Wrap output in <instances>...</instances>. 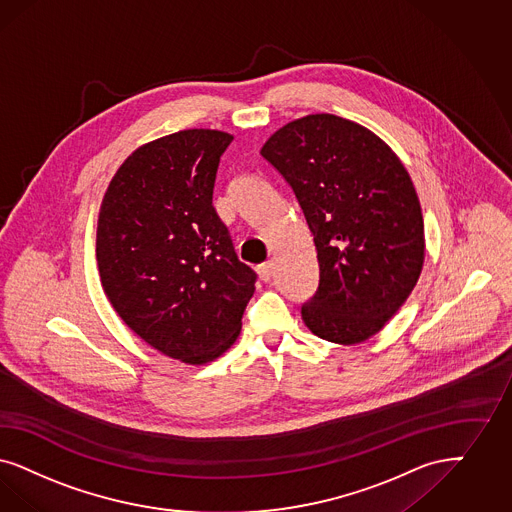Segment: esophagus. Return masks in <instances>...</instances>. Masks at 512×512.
<instances>
[{
    "label": "esophagus",
    "instance_id": "34e87169",
    "mask_svg": "<svg viewBox=\"0 0 512 512\" xmlns=\"http://www.w3.org/2000/svg\"><path fill=\"white\" fill-rule=\"evenodd\" d=\"M259 274L265 282H270L272 276H274V263L272 261H266L263 265L259 266Z\"/></svg>",
    "mask_w": 512,
    "mask_h": 512
}]
</instances>
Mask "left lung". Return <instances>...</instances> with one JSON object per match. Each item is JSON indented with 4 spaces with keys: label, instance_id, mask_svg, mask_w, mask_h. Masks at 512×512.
Instances as JSON below:
<instances>
[{
    "label": "left lung",
    "instance_id": "left-lung-1",
    "mask_svg": "<svg viewBox=\"0 0 512 512\" xmlns=\"http://www.w3.org/2000/svg\"><path fill=\"white\" fill-rule=\"evenodd\" d=\"M261 155L291 185L318 249L306 327L342 346L369 340L405 304L425 257L422 206L403 162L372 130L331 113L283 124Z\"/></svg>",
    "mask_w": 512,
    "mask_h": 512
}]
</instances>
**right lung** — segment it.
Masks as SVG:
<instances>
[{
	"instance_id": "obj_1",
	"label": "right lung",
	"mask_w": 512,
	"mask_h": 512,
	"mask_svg": "<svg viewBox=\"0 0 512 512\" xmlns=\"http://www.w3.org/2000/svg\"><path fill=\"white\" fill-rule=\"evenodd\" d=\"M232 138L191 128L141 145L109 181L98 215L96 261L111 306L151 348L189 365L229 350L255 293L257 276L212 204Z\"/></svg>"
}]
</instances>
